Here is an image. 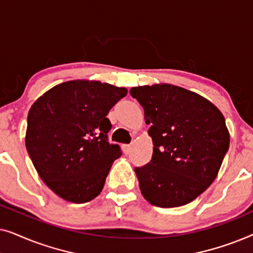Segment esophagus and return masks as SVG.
Listing matches in <instances>:
<instances>
[{
	"mask_svg": "<svg viewBox=\"0 0 253 253\" xmlns=\"http://www.w3.org/2000/svg\"><path fill=\"white\" fill-rule=\"evenodd\" d=\"M122 148H123V152H124V153H126V154H129L130 152H131V148H132V146H131V145H123Z\"/></svg>",
	"mask_w": 253,
	"mask_h": 253,
	"instance_id": "obj_1",
	"label": "esophagus"
}]
</instances>
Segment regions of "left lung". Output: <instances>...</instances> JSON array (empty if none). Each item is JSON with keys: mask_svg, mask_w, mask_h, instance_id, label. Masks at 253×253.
<instances>
[{"mask_svg": "<svg viewBox=\"0 0 253 253\" xmlns=\"http://www.w3.org/2000/svg\"><path fill=\"white\" fill-rule=\"evenodd\" d=\"M130 94L144 108L154 145L152 160L134 168L141 195L162 209L191 203L212 184L229 148L222 113L170 84L138 86Z\"/></svg>", "mask_w": 253, "mask_h": 253, "instance_id": "left-lung-1", "label": "left lung"}]
</instances>
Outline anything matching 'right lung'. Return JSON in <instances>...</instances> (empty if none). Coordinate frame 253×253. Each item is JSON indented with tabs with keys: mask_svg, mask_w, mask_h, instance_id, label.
I'll return each instance as SVG.
<instances>
[{
	"mask_svg": "<svg viewBox=\"0 0 253 253\" xmlns=\"http://www.w3.org/2000/svg\"><path fill=\"white\" fill-rule=\"evenodd\" d=\"M126 87L95 81L54 86L31 107L26 150L51 191L83 204L102 191L113 162L122 155L108 143L109 110L126 95Z\"/></svg>",
	"mask_w": 253,
	"mask_h": 253,
	"instance_id": "1",
	"label": "right lung"
}]
</instances>
